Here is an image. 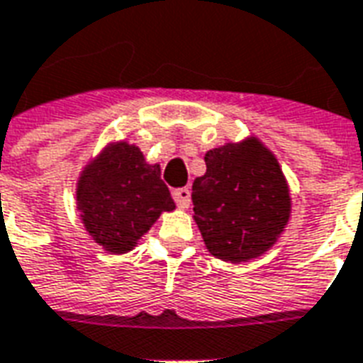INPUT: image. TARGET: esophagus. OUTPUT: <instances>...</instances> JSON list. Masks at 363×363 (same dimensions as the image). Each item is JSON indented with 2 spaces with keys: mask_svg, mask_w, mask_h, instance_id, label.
<instances>
[{
  "mask_svg": "<svg viewBox=\"0 0 363 363\" xmlns=\"http://www.w3.org/2000/svg\"><path fill=\"white\" fill-rule=\"evenodd\" d=\"M173 198L177 206L181 209H186L190 206V190L189 189H177L173 190Z\"/></svg>",
  "mask_w": 363,
  "mask_h": 363,
  "instance_id": "obj_1",
  "label": "esophagus"
}]
</instances>
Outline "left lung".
<instances>
[{
  "instance_id": "obj_1",
  "label": "left lung",
  "mask_w": 363,
  "mask_h": 363,
  "mask_svg": "<svg viewBox=\"0 0 363 363\" xmlns=\"http://www.w3.org/2000/svg\"><path fill=\"white\" fill-rule=\"evenodd\" d=\"M203 160L192 203L206 248L230 264L265 254L291 217V190L275 155L248 138L213 147Z\"/></svg>"
}]
</instances>
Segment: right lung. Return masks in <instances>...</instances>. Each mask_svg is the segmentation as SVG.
Returning <instances> with one entry per match:
<instances>
[{
  "instance_id": "right-lung-1",
  "label": "right lung",
  "mask_w": 363,
  "mask_h": 363,
  "mask_svg": "<svg viewBox=\"0 0 363 363\" xmlns=\"http://www.w3.org/2000/svg\"><path fill=\"white\" fill-rule=\"evenodd\" d=\"M84 229L107 252L125 254L163 211H173L160 165H150L140 147L115 142L84 167L77 186Z\"/></svg>"
}]
</instances>
